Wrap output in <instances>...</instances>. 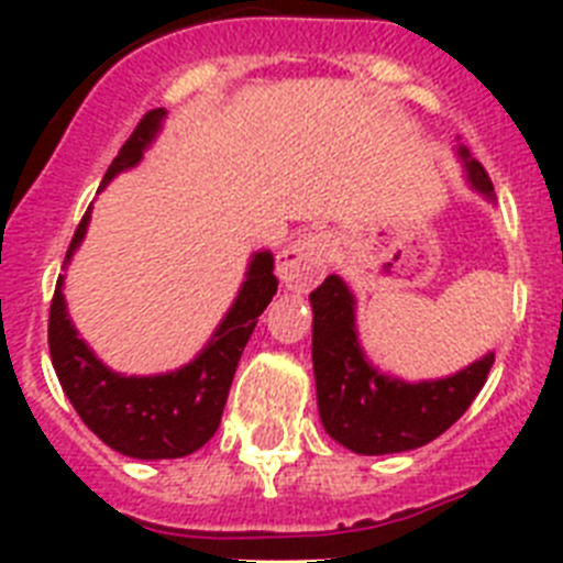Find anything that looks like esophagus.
Returning <instances> with one entry per match:
<instances>
[{"label": "esophagus", "mask_w": 563, "mask_h": 563, "mask_svg": "<svg viewBox=\"0 0 563 563\" xmlns=\"http://www.w3.org/2000/svg\"><path fill=\"white\" fill-rule=\"evenodd\" d=\"M330 262V236L324 231H307L278 253V278L292 292H307L318 285Z\"/></svg>", "instance_id": "esophagus-1"}]
</instances>
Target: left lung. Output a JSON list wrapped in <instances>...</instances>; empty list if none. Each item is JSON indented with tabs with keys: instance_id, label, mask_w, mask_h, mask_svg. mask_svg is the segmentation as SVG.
<instances>
[{
	"instance_id": "1",
	"label": "left lung",
	"mask_w": 563,
	"mask_h": 563,
	"mask_svg": "<svg viewBox=\"0 0 563 563\" xmlns=\"http://www.w3.org/2000/svg\"><path fill=\"white\" fill-rule=\"evenodd\" d=\"M471 191L496 202L485 168L456 143ZM312 372L324 431L363 456L415 451L449 431L485 386L496 355L485 352L465 369L431 380H402L372 363L357 332V298L341 276L310 292Z\"/></svg>"
}]
</instances>
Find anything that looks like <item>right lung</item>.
<instances>
[{
	"label": "right lung",
	"instance_id": "1",
	"mask_svg": "<svg viewBox=\"0 0 563 563\" xmlns=\"http://www.w3.org/2000/svg\"><path fill=\"white\" fill-rule=\"evenodd\" d=\"M166 114V109H152L137 123L132 137L123 143L109 172L103 174L98 194L118 174L129 172L143 161V154L163 132ZM89 220H92V206L87 208L81 225L76 228V236L69 242L64 271L81 247ZM276 285L273 253L265 247L253 251L233 305L228 307L213 335L191 361L172 372H157V375H123V372L109 369L92 352V346L78 335L69 318L67 298H64L62 273L53 305H49L47 341L53 369H56L64 395L69 397L78 417L87 422V429L118 454L132 456V460H177V456L200 451L220 429L236 363L245 352L258 316L276 296Z\"/></svg>",
	"mask_w": 563,
	"mask_h": 563
}]
</instances>
